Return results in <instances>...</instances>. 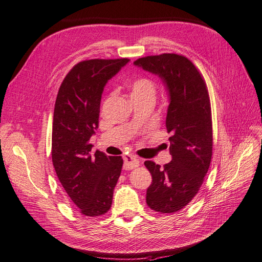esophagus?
<instances>
[{
    "label": "esophagus",
    "instance_id": "esophagus-1",
    "mask_svg": "<svg viewBox=\"0 0 262 262\" xmlns=\"http://www.w3.org/2000/svg\"><path fill=\"white\" fill-rule=\"evenodd\" d=\"M140 160L134 156H126L124 157V167L126 170H132V168L138 167L140 165Z\"/></svg>",
    "mask_w": 262,
    "mask_h": 262
}]
</instances>
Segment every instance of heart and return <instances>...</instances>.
Wrapping results in <instances>:
<instances>
[{
    "mask_svg": "<svg viewBox=\"0 0 262 262\" xmlns=\"http://www.w3.org/2000/svg\"><path fill=\"white\" fill-rule=\"evenodd\" d=\"M130 97H142L152 96L155 97V83L146 77L137 78L130 82Z\"/></svg>",
    "mask_w": 262,
    "mask_h": 262,
    "instance_id": "obj_1",
    "label": "heart"
}]
</instances>
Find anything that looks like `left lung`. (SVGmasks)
Wrapping results in <instances>:
<instances>
[{
    "label": "left lung",
    "mask_w": 262,
    "mask_h": 262,
    "mask_svg": "<svg viewBox=\"0 0 262 262\" xmlns=\"http://www.w3.org/2000/svg\"><path fill=\"white\" fill-rule=\"evenodd\" d=\"M134 65L158 76L168 97L165 126L172 136V160L163 167L146 161L152 182L147 205L157 212L172 213L196 196L212 157L210 99L200 73L187 57L173 53L138 58Z\"/></svg>",
    "instance_id": "1"
}]
</instances>
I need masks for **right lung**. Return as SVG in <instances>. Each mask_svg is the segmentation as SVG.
Returning a JSON list of instances; mask_svg holds the SVG:
<instances>
[{"instance_id":"1","label":"right lung","mask_w":262,"mask_h":262,"mask_svg":"<svg viewBox=\"0 0 262 262\" xmlns=\"http://www.w3.org/2000/svg\"><path fill=\"white\" fill-rule=\"evenodd\" d=\"M128 58L89 60L66 75L55 101L52 162L58 181L79 211L88 216L106 213L121 175L122 157L91 152L90 138L99 126L104 87Z\"/></svg>"}]
</instances>
